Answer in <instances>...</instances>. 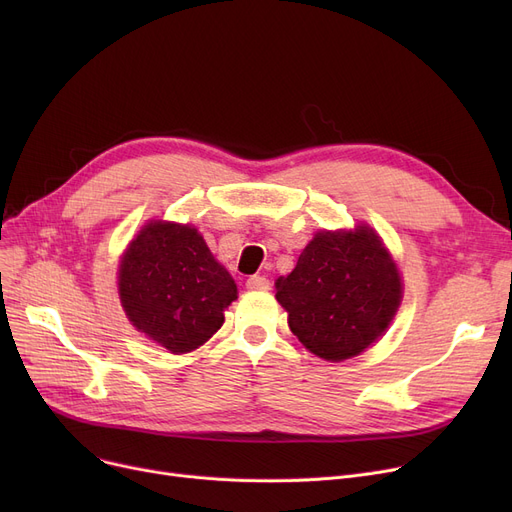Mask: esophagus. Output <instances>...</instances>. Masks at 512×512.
I'll list each match as a JSON object with an SVG mask.
<instances>
[{
  "label": "esophagus",
  "mask_w": 512,
  "mask_h": 512,
  "mask_svg": "<svg viewBox=\"0 0 512 512\" xmlns=\"http://www.w3.org/2000/svg\"><path fill=\"white\" fill-rule=\"evenodd\" d=\"M247 288L249 290H267L270 288V280H267L265 276H251V278H247Z\"/></svg>",
  "instance_id": "esophagus-1"
}]
</instances>
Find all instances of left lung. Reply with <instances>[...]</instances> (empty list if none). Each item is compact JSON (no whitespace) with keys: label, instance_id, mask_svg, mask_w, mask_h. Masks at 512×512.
Returning a JSON list of instances; mask_svg holds the SVG:
<instances>
[{"label":"left lung","instance_id":"1","mask_svg":"<svg viewBox=\"0 0 512 512\" xmlns=\"http://www.w3.org/2000/svg\"><path fill=\"white\" fill-rule=\"evenodd\" d=\"M400 297L396 265L367 226L317 232L297 267L276 280L292 334L326 361L363 353L388 328Z\"/></svg>","mask_w":512,"mask_h":512}]
</instances>
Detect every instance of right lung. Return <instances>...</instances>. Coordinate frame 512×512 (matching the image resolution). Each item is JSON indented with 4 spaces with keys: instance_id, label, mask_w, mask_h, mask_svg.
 I'll use <instances>...</instances> for the list:
<instances>
[{
    "instance_id": "obj_1",
    "label": "right lung",
    "mask_w": 512,
    "mask_h": 512,
    "mask_svg": "<svg viewBox=\"0 0 512 512\" xmlns=\"http://www.w3.org/2000/svg\"><path fill=\"white\" fill-rule=\"evenodd\" d=\"M120 299L132 326L178 355L220 330L236 284L195 228L151 222L122 259Z\"/></svg>"
}]
</instances>
